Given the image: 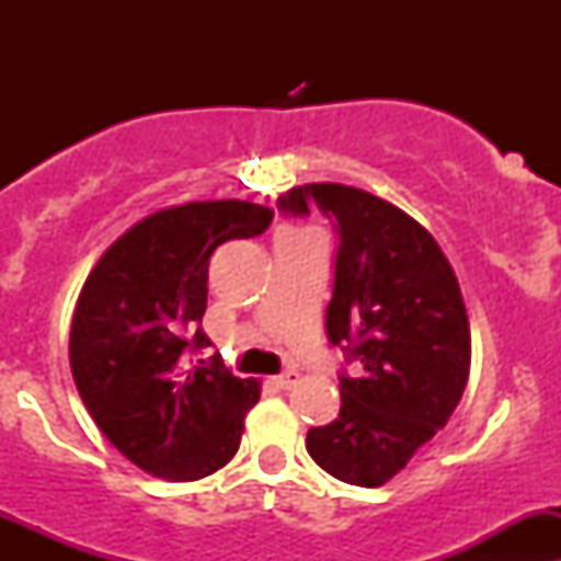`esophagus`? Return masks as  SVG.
I'll return each instance as SVG.
<instances>
[{
  "instance_id": "obj_1",
  "label": "esophagus",
  "mask_w": 561,
  "mask_h": 561,
  "mask_svg": "<svg viewBox=\"0 0 561 561\" xmlns=\"http://www.w3.org/2000/svg\"><path fill=\"white\" fill-rule=\"evenodd\" d=\"M298 382H301V375H298L296 369H290V371H285V375L274 377V386L282 388V390H290L293 386H298Z\"/></svg>"
}]
</instances>
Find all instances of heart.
Returning a JSON list of instances; mask_svg holds the SVG:
<instances>
[{"mask_svg": "<svg viewBox=\"0 0 561 561\" xmlns=\"http://www.w3.org/2000/svg\"><path fill=\"white\" fill-rule=\"evenodd\" d=\"M285 236H317L314 230H309V228H298V230H287Z\"/></svg>", "mask_w": 561, "mask_h": 561, "instance_id": "b5f03b06", "label": "heart"}]
</instances>
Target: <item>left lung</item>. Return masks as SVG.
<instances>
[{"label":"left lung","instance_id":"8db88e82","mask_svg":"<svg viewBox=\"0 0 561 561\" xmlns=\"http://www.w3.org/2000/svg\"><path fill=\"white\" fill-rule=\"evenodd\" d=\"M317 203L336 219L339 252L325 325L353 344L360 377H339L342 410L309 428V456L353 485L388 483L448 423L469 380L472 336L454 265L393 203L347 184H304L282 211Z\"/></svg>","mask_w":561,"mask_h":561}]
</instances>
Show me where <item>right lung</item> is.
Segmentation results:
<instances>
[{
    "instance_id": "1",
    "label": "right lung",
    "mask_w": 561,
    "mask_h": 561,
    "mask_svg": "<svg viewBox=\"0 0 561 561\" xmlns=\"http://www.w3.org/2000/svg\"><path fill=\"white\" fill-rule=\"evenodd\" d=\"M274 211L247 201L160 208L105 249L89 271L70 325V369L100 432L135 467L201 480L236 456L260 382L195 366L208 260L225 241L260 236Z\"/></svg>"
}]
</instances>
